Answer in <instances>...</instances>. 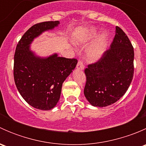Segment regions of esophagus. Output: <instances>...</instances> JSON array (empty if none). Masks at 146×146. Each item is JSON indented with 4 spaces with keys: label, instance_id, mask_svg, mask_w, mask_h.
Returning <instances> with one entry per match:
<instances>
[{
    "label": "esophagus",
    "instance_id": "obj_1",
    "mask_svg": "<svg viewBox=\"0 0 146 146\" xmlns=\"http://www.w3.org/2000/svg\"><path fill=\"white\" fill-rule=\"evenodd\" d=\"M84 68H85V66H84L83 62H82L81 60H79L77 64V68L78 70H83Z\"/></svg>",
    "mask_w": 146,
    "mask_h": 146
}]
</instances>
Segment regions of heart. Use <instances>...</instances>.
I'll return each instance as SVG.
<instances>
[{
	"mask_svg": "<svg viewBox=\"0 0 146 146\" xmlns=\"http://www.w3.org/2000/svg\"><path fill=\"white\" fill-rule=\"evenodd\" d=\"M95 34V32L94 31L92 32V35L91 36H93ZM107 35L105 33H103L99 36V38L97 39L93 45L88 50L87 58L88 61L94 62L101 58L105 51L106 46H107Z\"/></svg>",
	"mask_w": 146,
	"mask_h": 146,
	"instance_id": "1",
	"label": "heart"
}]
</instances>
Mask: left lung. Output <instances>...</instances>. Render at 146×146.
I'll return each mask as SVG.
<instances>
[{"label":"left lung","mask_w":146,"mask_h":146,"mask_svg":"<svg viewBox=\"0 0 146 146\" xmlns=\"http://www.w3.org/2000/svg\"><path fill=\"white\" fill-rule=\"evenodd\" d=\"M133 58L134 51L129 37L117 26L110 48L85 69L84 95L92 106L107 107L126 93L133 80Z\"/></svg>","instance_id":"8db88e82"}]
</instances>
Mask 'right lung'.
Segmentation results:
<instances>
[{
  "instance_id": "1",
  "label": "right lung",
  "mask_w": 146,
  "mask_h": 146,
  "mask_svg": "<svg viewBox=\"0 0 146 146\" xmlns=\"http://www.w3.org/2000/svg\"><path fill=\"white\" fill-rule=\"evenodd\" d=\"M58 21L37 23L23 35L16 46L13 76L19 92L29 105L41 110L54 108L60 99L62 84L76 68V58L37 56L30 44L42 32L54 29Z\"/></svg>"
}]
</instances>
